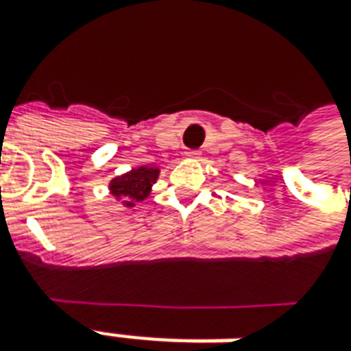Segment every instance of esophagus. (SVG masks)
Here are the masks:
<instances>
[{
  "instance_id": "esophagus-1",
  "label": "esophagus",
  "mask_w": 351,
  "mask_h": 351,
  "mask_svg": "<svg viewBox=\"0 0 351 351\" xmlns=\"http://www.w3.org/2000/svg\"><path fill=\"white\" fill-rule=\"evenodd\" d=\"M199 156H202V154H199L197 149H188V152H186V157H188V159H199Z\"/></svg>"
}]
</instances>
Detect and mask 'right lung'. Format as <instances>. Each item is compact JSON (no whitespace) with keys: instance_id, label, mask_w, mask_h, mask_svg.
I'll return each mask as SVG.
<instances>
[{"instance_id":"1","label":"right lung","mask_w":351,"mask_h":351,"mask_svg":"<svg viewBox=\"0 0 351 351\" xmlns=\"http://www.w3.org/2000/svg\"><path fill=\"white\" fill-rule=\"evenodd\" d=\"M157 178H159L157 167H136L125 175L115 176L109 182V192L115 195L117 202H121L130 209L152 194V186L156 184Z\"/></svg>"}]
</instances>
